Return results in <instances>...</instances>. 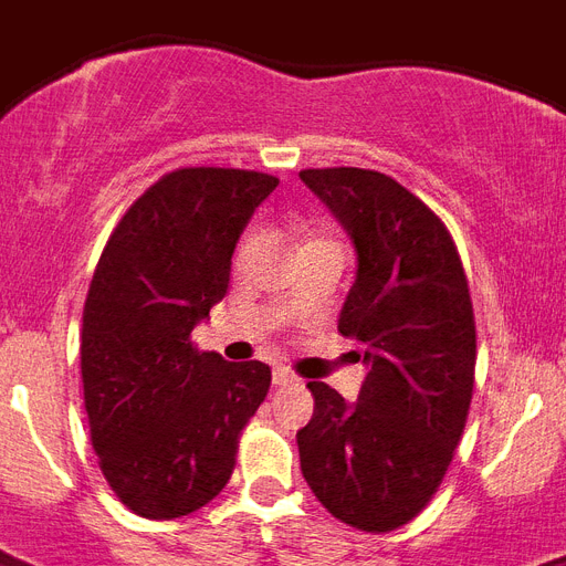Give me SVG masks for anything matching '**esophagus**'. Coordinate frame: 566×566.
<instances>
[{
  "mask_svg": "<svg viewBox=\"0 0 566 566\" xmlns=\"http://www.w3.org/2000/svg\"><path fill=\"white\" fill-rule=\"evenodd\" d=\"M272 378L277 387H286V385H294V381H297V378H294V373L286 370V367H274Z\"/></svg>",
  "mask_w": 566,
  "mask_h": 566,
  "instance_id": "1",
  "label": "esophagus"
}]
</instances>
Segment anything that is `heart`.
<instances>
[{"instance_id":"obj_1","label":"heart","mask_w":566,"mask_h":566,"mask_svg":"<svg viewBox=\"0 0 566 566\" xmlns=\"http://www.w3.org/2000/svg\"><path fill=\"white\" fill-rule=\"evenodd\" d=\"M312 240H324V237H312Z\"/></svg>"}]
</instances>
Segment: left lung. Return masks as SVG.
Here are the masks:
<instances>
[{"instance_id": "8db88e82", "label": "left lung", "mask_w": 566, "mask_h": 566, "mask_svg": "<svg viewBox=\"0 0 566 566\" xmlns=\"http://www.w3.org/2000/svg\"><path fill=\"white\" fill-rule=\"evenodd\" d=\"M301 179L356 242L338 329L370 364L356 405L310 381L301 469L329 515L381 535L431 503L462 440L478 361L469 277L446 222L385 172L312 167Z\"/></svg>"}]
</instances>
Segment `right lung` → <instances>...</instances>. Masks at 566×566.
<instances>
[{"label": "right lung", "instance_id": "right-lung-1", "mask_svg": "<svg viewBox=\"0 0 566 566\" xmlns=\"http://www.w3.org/2000/svg\"><path fill=\"white\" fill-rule=\"evenodd\" d=\"M277 176L179 167L112 228L83 306L88 437L118 501L149 521L190 515L231 480L245 424L272 387L190 340L228 292L231 254Z\"/></svg>", "mask_w": 566, "mask_h": 566}]
</instances>
